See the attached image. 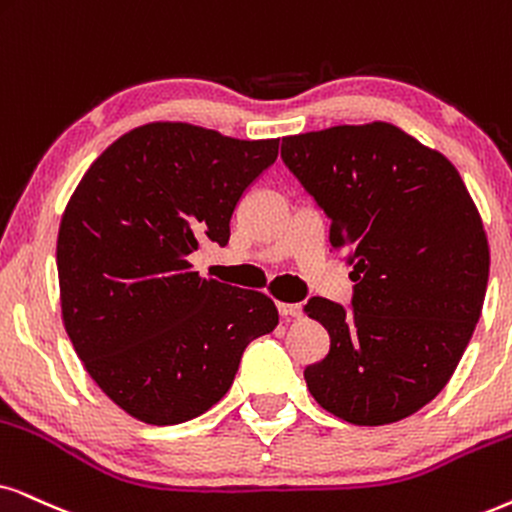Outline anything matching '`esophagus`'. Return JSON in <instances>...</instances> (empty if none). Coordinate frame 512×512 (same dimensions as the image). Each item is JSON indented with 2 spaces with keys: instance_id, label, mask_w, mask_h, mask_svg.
I'll return each mask as SVG.
<instances>
[{
  "instance_id": "34e87169",
  "label": "esophagus",
  "mask_w": 512,
  "mask_h": 512,
  "mask_svg": "<svg viewBox=\"0 0 512 512\" xmlns=\"http://www.w3.org/2000/svg\"><path fill=\"white\" fill-rule=\"evenodd\" d=\"M278 314L283 316V319H295V316H300V304H290V302H278Z\"/></svg>"
}]
</instances>
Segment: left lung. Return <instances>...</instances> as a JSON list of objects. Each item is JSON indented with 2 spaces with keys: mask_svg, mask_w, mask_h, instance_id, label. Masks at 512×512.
<instances>
[{
  "mask_svg": "<svg viewBox=\"0 0 512 512\" xmlns=\"http://www.w3.org/2000/svg\"><path fill=\"white\" fill-rule=\"evenodd\" d=\"M281 158L331 219L352 309L304 304L331 335L309 392L352 425H387L437 397L480 321L489 243L461 174L390 122L283 137Z\"/></svg>",
  "mask_w": 512,
  "mask_h": 512,
  "instance_id": "8db88e82",
  "label": "left lung"
}]
</instances>
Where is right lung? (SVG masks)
I'll return each mask as SVG.
<instances>
[{"instance_id":"obj_1","label":"right lung","mask_w":512,"mask_h":512,"mask_svg":"<svg viewBox=\"0 0 512 512\" xmlns=\"http://www.w3.org/2000/svg\"><path fill=\"white\" fill-rule=\"evenodd\" d=\"M278 139L189 122L122 134L84 172L56 241L63 326L103 394L148 425H177L229 392L245 347L276 328L257 290L203 278L200 243H229L243 191Z\"/></svg>"}]
</instances>
